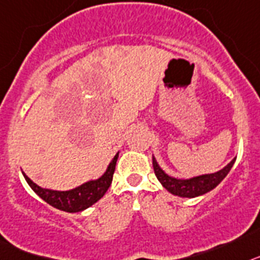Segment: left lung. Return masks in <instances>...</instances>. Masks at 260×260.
<instances>
[{"instance_id":"8db88e82","label":"left lung","mask_w":260,"mask_h":260,"mask_svg":"<svg viewBox=\"0 0 260 260\" xmlns=\"http://www.w3.org/2000/svg\"><path fill=\"white\" fill-rule=\"evenodd\" d=\"M236 158H233L224 169L212 174H203L198 177L188 178V179H178V178L170 177L165 173L157 159L153 157V169L157 179L161 182L162 186L168 189L173 195L180 196V198H196V196L204 195L218 186L225 177L229 174L230 169L233 168Z\"/></svg>"}]
</instances>
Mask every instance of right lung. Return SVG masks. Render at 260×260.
<instances>
[{
    "instance_id": "obj_1",
    "label": "right lung",
    "mask_w": 260,
    "mask_h": 260,
    "mask_svg": "<svg viewBox=\"0 0 260 260\" xmlns=\"http://www.w3.org/2000/svg\"><path fill=\"white\" fill-rule=\"evenodd\" d=\"M117 157H119V153H116V155L112 158V161L110 162L107 170L105 171L102 177L95 180H89L86 183L81 184L73 189H69V191L42 188L40 186L34 183L23 171H22V174H23L24 179L28 183V186L32 188L34 192L39 198H42L44 202L52 205L53 208L60 209V211L76 213V212L85 211L92 204H95L99 199L103 198V195L107 192L108 187L111 186Z\"/></svg>"
}]
</instances>
